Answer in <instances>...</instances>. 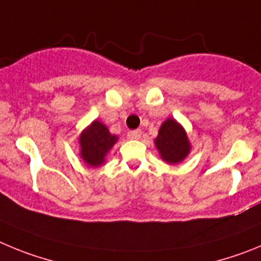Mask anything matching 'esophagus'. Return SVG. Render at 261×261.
Returning a JSON list of instances; mask_svg holds the SVG:
<instances>
[{"mask_svg": "<svg viewBox=\"0 0 261 261\" xmlns=\"http://www.w3.org/2000/svg\"><path fill=\"white\" fill-rule=\"evenodd\" d=\"M130 138H131V139H135V140L140 139V138H142V130H134V131H131V133H130Z\"/></svg>", "mask_w": 261, "mask_h": 261, "instance_id": "esophagus-1", "label": "esophagus"}]
</instances>
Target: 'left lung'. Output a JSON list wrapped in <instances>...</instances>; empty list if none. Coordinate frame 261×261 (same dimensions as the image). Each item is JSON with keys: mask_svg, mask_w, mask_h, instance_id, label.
Returning <instances> with one entry per match:
<instances>
[{"mask_svg": "<svg viewBox=\"0 0 261 261\" xmlns=\"http://www.w3.org/2000/svg\"><path fill=\"white\" fill-rule=\"evenodd\" d=\"M154 144L161 159L168 164L180 163L191 151L186 131L173 118H168L161 125Z\"/></svg>", "mask_w": 261, "mask_h": 261, "instance_id": "obj_1", "label": "left lung"}]
</instances>
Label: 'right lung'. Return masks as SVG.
Segmentation results:
<instances>
[{"instance_id": "right-lung-1", "label": "right lung", "mask_w": 261, "mask_h": 261, "mask_svg": "<svg viewBox=\"0 0 261 261\" xmlns=\"http://www.w3.org/2000/svg\"><path fill=\"white\" fill-rule=\"evenodd\" d=\"M118 136L112 135L107 126L100 121H93L79 136L81 157L87 165L97 168L105 163L108 152L113 148Z\"/></svg>"}]
</instances>
